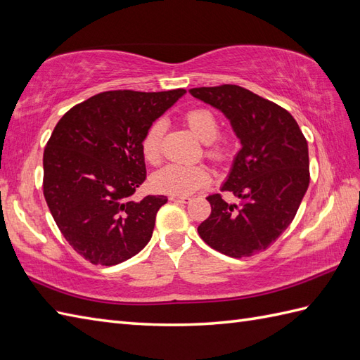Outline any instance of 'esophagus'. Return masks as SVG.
Listing matches in <instances>:
<instances>
[{"label":"esophagus","mask_w":360,"mask_h":360,"mask_svg":"<svg viewBox=\"0 0 360 360\" xmlns=\"http://www.w3.org/2000/svg\"><path fill=\"white\" fill-rule=\"evenodd\" d=\"M169 200L175 201V203H189L192 198L191 197H180V195H171Z\"/></svg>","instance_id":"esophagus-1"}]
</instances>
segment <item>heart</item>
Wrapping results in <instances>:
<instances>
[{"instance_id":"b5f03b06","label":"heart","mask_w":360,"mask_h":360,"mask_svg":"<svg viewBox=\"0 0 360 360\" xmlns=\"http://www.w3.org/2000/svg\"><path fill=\"white\" fill-rule=\"evenodd\" d=\"M185 120L201 142L206 143V155L212 160L226 159L229 145L226 140H218L220 122L214 111L203 107L191 108L185 112ZM165 133V124L162 120H155L146 128L140 142V150L146 162L153 165L159 163L162 155V137ZM210 181L209 171L201 165H180L169 163L163 166L151 177V186L162 194L186 197L200 188L206 186Z\"/></svg>"}]
</instances>
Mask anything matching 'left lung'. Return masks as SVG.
Segmentation results:
<instances>
[{
	"mask_svg": "<svg viewBox=\"0 0 360 360\" xmlns=\"http://www.w3.org/2000/svg\"><path fill=\"white\" fill-rule=\"evenodd\" d=\"M189 93L220 110L241 142L221 186L240 203L209 195L212 210L198 233L227 257H252L293 221L310 183L309 145L290 112L243 86H200Z\"/></svg>",
	"mask_w": 360,
	"mask_h": 360,
	"instance_id": "left-lung-1",
	"label": "left lung"
}]
</instances>
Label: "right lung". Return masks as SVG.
Masks as SVG:
<instances>
[{"label": "right lung", "instance_id": "right-lung-1", "mask_svg": "<svg viewBox=\"0 0 360 360\" xmlns=\"http://www.w3.org/2000/svg\"><path fill=\"white\" fill-rule=\"evenodd\" d=\"M186 90L103 91L68 110L44 150V197L60 233L91 264L116 266L151 240L168 198L131 197L146 179V128Z\"/></svg>", "mask_w": 360, "mask_h": 360}]
</instances>
